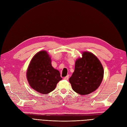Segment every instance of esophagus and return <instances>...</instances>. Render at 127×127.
<instances>
[{"label":"esophagus","instance_id":"1","mask_svg":"<svg viewBox=\"0 0 127 127\" xmlns=\"http://www.w3.org/2000/svg\"><path fill=\"white\" fill-rule=\"evenodd\" d=\"M68 78H69V76L68 75V76H67L65 77L64 78V80H68Z\"/></svg>","mask_w":127,"mask_h":127}]
</instances>
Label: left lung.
<instances>
[{
	"label": "left lung",
	"mask_w": 127,
	"mask_h": 127,
	"mask_svg": "<svg viewBox=\"0 0 127 127\" xmlns=\"http://www.w3.org/2000/svg\"><path fill=\"white\" fill-rule=\"evenodd\" d=\"M75 61V70L69 78L72 90L80 95L89 94L100 86L104 76L101 61L89 51L82 53Z\"/></svg>",
	"instance_id": "8db88e82"
}]
</instances>
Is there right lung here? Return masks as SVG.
<instances>
[{
    "label": "right lung",
    "instance_id": "add662e5",
    "mask_svg": "<svg viewBox=\"0 0 127 127\" xmlns=\"http://www.w3.org/2000/svg\"><path fill=\"white\" fill-rule=\"evenodd\" d=\"M26 78L31 87L43 94L53 91L62 79L59 71L52 66L51 57L45 50L33 56L27 69Z\"/></svg>",
    "mask_w": 127,
    "mask_h": 127
}]
</instances>
